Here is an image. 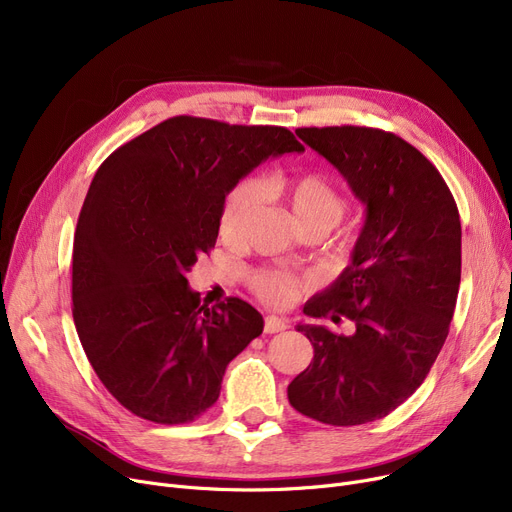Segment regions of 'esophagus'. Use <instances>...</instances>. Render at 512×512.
<instances>
[{
    "mask_svg": "<svg viewBox=\"0 0 512 512\" xmlns=\"http://www.w3.org/2000/svg\"><path fill=\"white\" fill-rule=\"evenodd\" d=\"M286 328H288L286 319L276 317V315L265 317V324H263V332H265V334H278V332H284Z\"/></svg>",
    "mask_w": 512,
    "mask_h": 512,
    "instance_id": "34e87169",
    "label": "esophagus"
}]
</instances>
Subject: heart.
<instances>
[{
    "label": "heart",
    "instance_id": "1",
    "mask_svg": "<svg viewBox=\"0 0 512 512\" xmlns=\"http://www.w3.org/2000/svg\"><path fill=\"white\" fill-rule=\"evenodd\" d=\"M263 191L282 201L292 213L294 222L301 226L319 224L328 230L342 218L344 199L336 186L321 174H274L261 180ZM257 207V186L251 180L238 182L226 195L218 230L228 242H238L247 234ZM253 290L265 303L284 307L297 297L299 284L292 276L278 272H259L253 276Z\"/></svg>",
    "mask_w": 512,
    "mask_h": 512
}]
</instances>
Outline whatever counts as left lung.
<instances>
[{
  "label": "left lung",
  "instance_id": "left-lung-1",
  "mask_svg": "<svg viewBox=\"0 0 512 512\" xmlns=\"http://www.w3.org/2000/svg\"><path fill=\"white\" fill-rule=\"evenodd\" d=\"M365 205L344 272L303 307L351 319V336L299 324L313 361L288 386L290 405L328 425H361L400 407L425 380L448 336L461 284V218L421 151L365 126L297 128Z\"/></svg>",
  "mask_w": 512,
  "mask_h": 512
}]
</instances>
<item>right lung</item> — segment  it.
I'll return each mask as SVG.
<instances>
[{"instance_id": "right-lung-1", "label": "right lung", "mask_w": 512, "mask_h": 512, "mask_svg": "<svg viewBox=\"0 0 512 512\" xmlns=\"http://www.w3.org/2000/svg\"><path fill=\"white\" fill-rule=\"evenodd\" d=\"M305 147L282 126L176 116L107 157L78 215L72 315L101 384L130 413L188 423L263 332L249 303L201 305L186 272L218 238L226 195L267 157Z\"/></svg>"}]
</instances>
